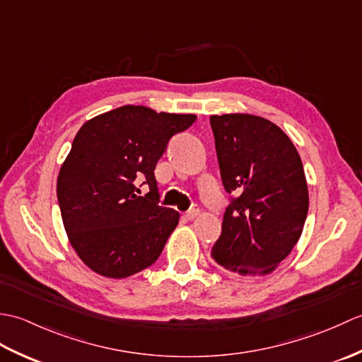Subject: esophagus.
Wrapping results in <instances>:
<instances>
[{
	"label": "esophagus",
	"instance_id": "34e87169",
	"mask_svg": "<svg viewBox=\"0 0 362 362\" xmlns=\"http://www.w3.org/2000/svg\"><path fill=\"white\" fill-rule=\"evenodd\" d=\"M199 213H201V206H199L197 204H194L191 209L185 213V218L187 219H196L199 216Z\"/></svg>",
	"mask_w": 362,
	"mask_h": 362
}]
</instances>
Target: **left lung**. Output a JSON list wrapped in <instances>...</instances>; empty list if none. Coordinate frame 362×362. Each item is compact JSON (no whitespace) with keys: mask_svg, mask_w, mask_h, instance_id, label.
<instances>
[{"mask_svg":"<svg viewBox=\"0 0 362 362\" xmlns=\"http://www.w3.org/2000/svg\"><path fill=\"white\" fill-rule=\"evenodd\" d=\"M222 185L230 194L210 255L240 274H267L297 244L308 214V187L296 146L264 118L213 115Z\"/></svg>","mask_w":362,"mask_h":362,"instance_id":"1","label":"left lung"}]
</instances>
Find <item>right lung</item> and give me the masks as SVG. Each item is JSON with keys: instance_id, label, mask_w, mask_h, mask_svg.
<instances>
[{"instance_id": "add662e5", "label": "right lung", "mask_w": 362, "mask_h": 362, "mask_svg": "<svg viewBox=\"0 0 362 362\" xmlns=\"http://www.w3.org/2000/svg\"><path fill=\"white\" fill-rule=\"evenodd\" d=\"M194 115L124 105L87 121L60 168L57 201L70 243L91 271L124 279L157 261L180 214L158 204L157 161ZM150 187L140 197L136 183Z\"/></svg>"}]
</instances>
